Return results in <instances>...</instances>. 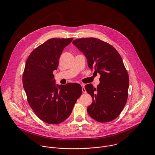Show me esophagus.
I'll return each instance as SVG.
<instances>
[{
	"instance_id": "obj_1",
	"label": "esophagus",
	"mask_w": 155,
	"mask_h": 155,
	"mask_svg": "<svg viewBox=\"0 0 155 155\" xmlns=\"http://www.w3.org/2000/svg\"><path fill=\"white\" fill-rule=\"evenodd\" d=\"M81 86H82V92L84 93H87V91L85 88V85L84 84H81Z\"/></svg>"
}]
</instances>
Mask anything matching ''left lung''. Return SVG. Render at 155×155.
Wrapping results in <instances>:
<instances>
[{
  "mask_svg": "<svg viewBox=\"0 0 155 155\" xmlns=\"http://www.w3.org/2000/svg\"><path fill=\"white\" fill-rule=\"evenodd\" d=\"M72 43L87 57L89 68L100 74L97 88L91 84L85 86L93 101L88 113L98 122H110L120 114L128 99L129 76L122 57L113 46L97 38L77 39Z\"/></svg>",
  "mask_w": 155,
  "mask_h": 155,
  "instance_id": "obj_1",
  "label": "left lung"
}]
</instances>
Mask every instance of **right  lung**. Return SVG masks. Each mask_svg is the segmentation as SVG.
Wrapping results in <instances>:
<instances>
[{
    "mask_svg": "<svg viewBox=\"0 0 155 155\" xmlns=\"http://www.w3.org/2000/svg\"><path fill=\"white\" fill-rule=\"evenodd\" d=\"M73 38H52L35 49L28 56L22 75L28 103L36 116L49 124H58L70 115L82 92L80 84L55 85L57 69L64 48Z\"/></svg>",
    "mask_w": 155,
    "mask_h": 155,
    "instance_id": "right-lung-1",
    "label": "right lung"
}]
</instances>
